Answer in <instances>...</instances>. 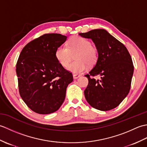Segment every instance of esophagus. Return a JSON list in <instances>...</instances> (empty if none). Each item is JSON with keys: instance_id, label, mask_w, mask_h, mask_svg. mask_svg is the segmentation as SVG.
Returning <instances> with one entry per match:
<instances>
[{"instance_id": "obj_1", "label": "esophagus", "mask_w": 147, "mask_h": 147, "mask_svg": "<svg viewBox=\"0 0 147 147\" xmlns=\"http://www.w3.org/2000/svg\"><path fill=\"white\" fill-rule=\"evenodd\" d=\"M81 76L80 75V74H73V78L74 79V80H76V79H78V78H80Z\"/></svg>"}]
</instances>
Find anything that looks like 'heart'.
Masks as SVG:
<instances>
[{
  "mask_svg": "<svg viewBox=\"0 0 147 147\" xmlns=\"http://www.w3.org/2000/svg\"><path fill=\"white\" fill-rule=\"evenodd\" d=\"M75 53L74 59L76 61L67 67V70L74 74L83 73L86 69L87 63H93L97 57V52L91 42L88 39L78 36L69 40L67 46H59L55 50V55L62 66L67 67L72 60L73 55Z\"/></svg>",
  "mask_w": 147,
  "mask_h": 147,
  "instance_id": "b5f03b06",
  "label": "heart"
}]
</instances>
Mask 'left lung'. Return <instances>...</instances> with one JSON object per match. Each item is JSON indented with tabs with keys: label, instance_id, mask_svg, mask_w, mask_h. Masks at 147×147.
I'll use <instances>...</instances> for the list:
<instances>
[{
	"label": "left lung",
	"instance_id": "8db88e82",
	"mask_svg": "<svg viewBox=\"0 0 147 147\" xmlns=\"http://www.w3.org/2000/svg\"><path fill=\"white\" fill-rule=\"evenodd\" d=\"M79 35L92 39L98 52L95 65L85 75L88 80L84 91L86 101L100 111L113 109L129 92L134 71L129 53L123 43L105 30H93ZM96 76H100L101 79L92 78Z\"/></svg>",
	"mask_w": 147,
	"mask_h": 147
}]
</instances>
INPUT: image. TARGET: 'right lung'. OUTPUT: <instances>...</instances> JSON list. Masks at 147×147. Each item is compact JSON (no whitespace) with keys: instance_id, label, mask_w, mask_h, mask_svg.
I'll return each mask as SVG.
<instances>
[{"instance_id":"obj_1","label":"right lung","mask_w":147,"mask_h":147,"mask_svg":"<svg viewBox=\"0 0 147 147\" xmlns=\"http://www.w3.org/2000/svg\"><path fill=\"white\" fill-rule=\"evenodd\" d=\"M67 36L59 33L45 34L28 43L16 64L21 97L31 110L49 114L60 108L66 88L73 81L55 58V50Z\"/></svg>"}]
</instances>
